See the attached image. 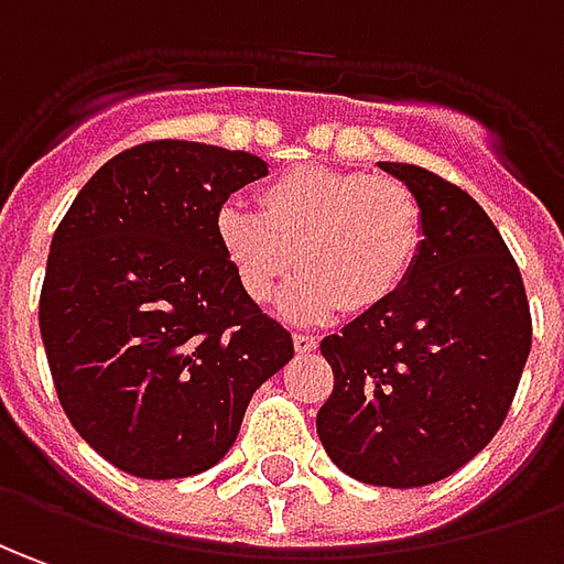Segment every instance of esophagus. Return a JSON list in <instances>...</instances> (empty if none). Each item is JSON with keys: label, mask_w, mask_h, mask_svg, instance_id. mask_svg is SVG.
Instances as JSON below:
<instances>
[{"label": "esophagus", "mask_w": 564, "mask_h": 564, "mask_svg": "<svg viewBox=\"0 0 564 564\" xmlns=\"http://www.w3.org/2000/svg\"><path fill=\"white\" fill-rule=\"evenodd\" d=\"M316 347H319V337H313V334L304 332L294 334V349H297V352H313Z\"/></svg>", "instance_id": "1"}]
</instances>
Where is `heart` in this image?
I'll list each match as a JSON object with an SVG mask.
<instances>
[{
  "mask_svg": "<svg viewBox=\"0 0 564 564\" xmlns=\"http://www.w3.org/2000/svg\"><path fill=\"white\" fill-rule=\"evenodd\" d=\"M217 245L239 289L270 304L291 289V316L328 319L387 306L414 273L426 242L417 193L395 177L325 165L279 171L258 193V212L227 202L215 217Z\"/></svg>",
  "mask_w": 564,
  "mask_h": 564,
  "instance_id": "heart-1",
  "label": "heart"
}]
</instances>
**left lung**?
I'll return each instance as SVG.
<instances>
[{
  "mask_svg": "<svg viewBox=\"0 0 564 564\" xmlns=\"http://www.w3.org/2000/svg\"><path fill=\"white\" fill-rule=\"evenodd\" d=\"M423 205L426 242L387 306L322 340L334 390L316 414L347 476L421 488L497 436L531 352L522 273L482 205L421 165L380 162Z\"/></svg>",
  "mask_w": 564,
  "mask_h": 564,
  "instance_id": "obj_1",
  "label": "left lung"
}]
</instances>
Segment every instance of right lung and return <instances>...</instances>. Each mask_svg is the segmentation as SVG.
Segmentation results:
<instances>
[{"label":"right lung","instance_id":"add662e5","mask_svg":"<svg viewBox=\"0 0 564 564\" xmlns=\"http://www.w3.org/2000/svg\"><path fill=\"white\" fill-rule=\"evenodd\" d=\"M267 174L242 150L147 141L100 165L57 224L39 332L61 408L138 479L215 467L245 408L294 356L236 282L215 217Z\"/></svg>","mask_w":564,"mask_h":564}]
</instances>
